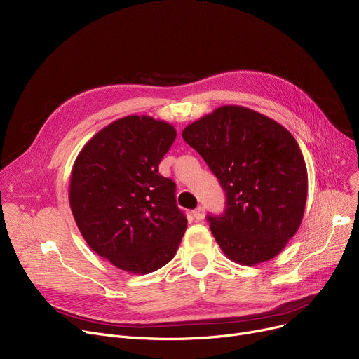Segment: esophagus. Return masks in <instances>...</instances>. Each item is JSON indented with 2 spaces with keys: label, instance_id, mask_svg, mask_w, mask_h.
<instances>
[{
  "label": "esophagus",
  "instance_id": "esophagus-1",
  "mask_svg": "<svg viewBox=\"0 0 359 359\" xmlns=\"http://www.w3.org/2000/svg\"><path fill=\"white\" fill-rule=\"evenodd\" d=\"M194 218H195L196 221H202V219L205 218V210H203V206H198V208L194 211Z\"/></svg>",
  "mask_w": 359,
  "mask_h": 359
}]
</instances>
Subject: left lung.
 I'll list each match as a JSON object with an SVG mask.
<instances>
[{
	"label": "left lung",
	"instance_id": "obj_1",
	"mask_svg": "<svg viewBox=\"0 0 359 359\" xmlns=\"http://www.w3.org/2000/svg\"><path fill=\"white\" fill-rule=\"evenodd\" d=\"M196 149L225 192V211L208 215L229 259L257 265L279 255L303 221L309 177L301 149L276 121L243 106H221L187 125Z\"/></svg>",
	"mask_w": 359,
	"mask_h": 359
}]
</instances>
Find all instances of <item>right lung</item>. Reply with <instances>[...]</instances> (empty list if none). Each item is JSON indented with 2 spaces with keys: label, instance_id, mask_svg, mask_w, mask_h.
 Wrapping results in <instances>:
<instances>
[{
  "label": "right lung",
  "instance_id": "right-lung-1",
  "mask_svg": "<svg viewBox=\"0 0 359 359\" xmlns=\"http://www.w3.org/2000/svg\"><path fill=\"white\" fill-rule=\"evenodd\" d=\"M176 129L151 116H125L99 130L75 158L69 206L91 250L145 275L172 260L187 227L176 184L158 164Z\"/></svg>",
  "mask_w": 359,
  "mask_h": 359
}]
</instances>
